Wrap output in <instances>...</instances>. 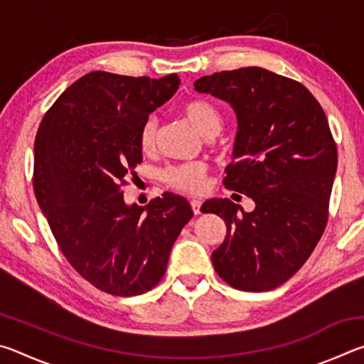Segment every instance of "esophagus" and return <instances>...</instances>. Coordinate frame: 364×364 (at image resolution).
I'll list each match as a JSON object with an SVG mask.
<instances>
[{
    "label": "esophagus",
    "instance_id": "obj_1",
    "mask_svg": "<svg viewBox=\"0 0 364 364\" xmlns=\"http://www.w3.org/2000/svg\"><path fill=\"white\" fill-rule=\"evenodd\" d=\"M200 205H202V202H200V200H197V199H193V200H191V207H193V212H194V215H199V213H200Z\"/></svg>",
    "mask_w": 364,
    "mask_h": 364
}]
</instances>
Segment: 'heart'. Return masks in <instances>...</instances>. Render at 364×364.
<instances>
[{"label":"heart","instance_id":"1","mask_svg":"<svg viewBox=\"0 0 364 364\" xmlns=\"http://www.w3.org/2000/svg\"><path fill=\"white\" fill-rule=\"evenodd\" d=\"M181 112L194 130L205 138H212L223 127V117L220 110L207 100H191L181 106ZM157 136V120L154 117L141 123L138 132V144L143 152L152 151ZM162 180L168 188L178 193L199 194L207 184V165L202 162H189L171 165L165 168Z\"/></svg>","mask_w":364,"mask_h":364}]
</instances>
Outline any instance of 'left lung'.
<instances>
[{
	"label": "left lung",
	"instance_id": "1",
	"mask_svg": "<svg viewBox=\"0 0 364 364\" xmlns=\"http://www.w3.org/2000/svg\"><path fill=\"white\" fill-rule=\"evenodd\" d=\"M194 88L236 112L234 160L223 184L255 202L252 212L230 199L202 205L226 223L213 268L239 291H271L297 273L328 225L337 170L328 119L304 85L262 67L200 77Z\"/></svg>",
	"mask_w": 364,
	"mask_h": 364
}]
</instances>
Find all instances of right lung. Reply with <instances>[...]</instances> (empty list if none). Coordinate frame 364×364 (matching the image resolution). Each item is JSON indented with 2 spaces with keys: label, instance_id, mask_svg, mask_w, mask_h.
<instances>
[{
  "label": "right lung",
  "instance_id": "1",
  "mask_svg": "<svg viewBox=\"0 0 364 364\" xmlns=\"http://www.w3.org/2000/svg\"><path fill=\"white\" fill-rule=\"evenodd\" d=\"M180 77L90 72L49 107L35 138L33 191L60 252L100 291L130 297L164 278L171 245L193 218L164 193L127 205L125 176L143 162L138 132L175 95Z\"/></svg>",
  "mask_w": 364,
  "mask_h": 364
}]
</instances>
